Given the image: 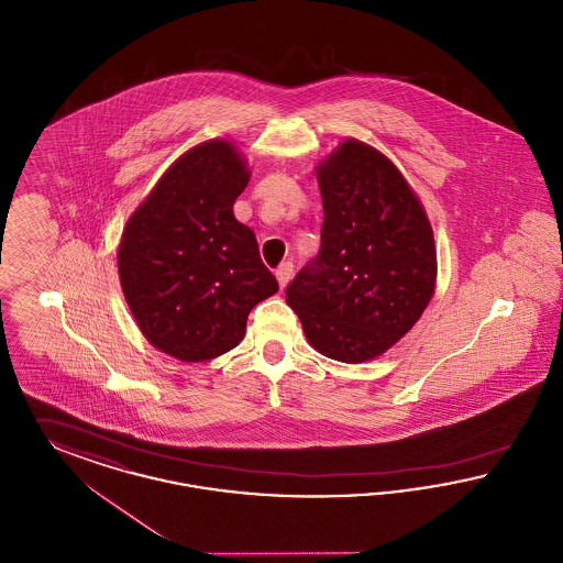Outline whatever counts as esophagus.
<instances>
[{
  "instance_id": "esophagus-1",
  "label": "esophagus",
  "mask_w": 563,
  "mask_h": 563,
  "mask_svg": "<svg viewBox=\"0 0 563 563\" xmlns=\"http://www.w3.org/2000/svg\"><path fill=\"white\" fill-rule=\"evenodd\" d=\"M292 278V264L291 262H285L276 268V280L280 285V289H285L289 285V280Z\"/></svg>"
}]
</instances>
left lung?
<instances>
[{"label": "left lung", "instance_id": "obj_1", "mask_svg": "<svg viewBox=\"0 0 563 563\" xmlns=\"http://www.w3.org/2000/svg\"><path fill=\"white\" fill-rule=\"evenodd\" d=\"M320 253L287 287L308 343L361 364L396 345L428 308L438 257L428 213L382 151L347 137L316 165Z\"/></svg>", "mask_w": 563, "mask_h": 563}]
</instances>
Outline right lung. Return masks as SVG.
<instances>
[{"label": "right lung", "instance_id": "1", "mask_svg": "<svg viewBox=\"0 0 563 563\" xmlns=\"http://www.w3.org/2000/svg\"><path fill=\"white\" fill-rule=\"evenodd\" d=\"M251 178L241 151L207 140L161 176L123 228L119 280L142 335L181 362L241 343L247 316L278 291L253 230L234 218Z\"/></svg>", "mask_w": 563, "mask_h": 563}]
</instances>
